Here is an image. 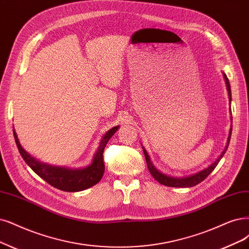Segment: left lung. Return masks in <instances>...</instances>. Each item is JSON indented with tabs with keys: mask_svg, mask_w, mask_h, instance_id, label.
I'll list each match as a JSON object with an SVG mask.
<instances>
[{
	"mask_svg": "<svg viewBox=\"0 0 249 249\" xmlns=\"http://www.w3.org/2000/svg\"><path fill=\"white\" fill-rule=\"evenodd\" d=\"M224 78H225V81H226V84H227V90L229 92V100L230 103H231V99H232V94H231V86H230V82H229V79L228 77L224 73ZM231 134H232V127L231 129H230V133H229V137H228V142H227V145L225 150L223 151L222 155L219 156V157L216 159V161L214 163H213L210 165V166H208L206 169L202 170L196 174H193V176L191 177H188V178H171V177H168V176H165V174L161 173L160 171H158L157 169H156L154 167V165L152 164L151 160H150V157L148 153H146V151L142 148L143 150V153H144V157H145V161H146V165H148V168H149V171L151 172V174L153 176V178L157 180L158 182H160L161 185H164V186H167V187H173V188H191V187H194L196 185H198V183H200L201 181H203L209 174L213 171V169L216 167V165L218 164V162L220 161V159L223 158V156L225 155L227 149H228V145H229V142H230V140H231Z\"/></svg>",
	"mask_w": 249,
	"mask_h": 249,
	"instance_id": "8db88e82",
	"label": "left lung"
}]
</instances>
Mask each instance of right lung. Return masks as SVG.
Returning <instances> with one entry per match:
<instances>
[{"mask_svg":"<svg viewBox=\"0 0 249 249\" xmlns=\"http://www.w3.org/2000/svg\"><path fill=\"white\" fill-rule=\"evenodd\" d=\"M119 126L113 127L108 130L103 137L100 144L97 149L96 154L94 155L93 162L86 168L82 169H70L64 167L52 166L38 161L33 158L30 154H27L18 142L17 135L13 129V134L15 142L17 144L18 151H19L21 157L25 163L36 173L40 178L47 181L49 185L64 192H79L86 190L96 183L101 179L105 172V163H104V150L106 148L107 142L109 141L112 135L118 130Z\"/></svg>","mask_w":249,"mask_h":249,"instance_id":"right-lung-1","label":"right lung"}]
</instances>
